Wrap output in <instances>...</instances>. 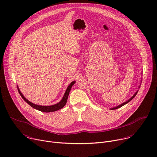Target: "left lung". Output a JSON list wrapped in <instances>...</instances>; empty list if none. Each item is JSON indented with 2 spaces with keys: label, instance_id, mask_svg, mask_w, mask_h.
I'll use <instances>...</instances> for the list:
<instances>
[{
  "label": "left lung",
  "instance_id": "8db88e82",
  "mask_svg": "<svg viewBox=\"0 0 157 157\" xmlns=\"http://www.w3.org/2000/svg\"><path fill=\"white\" fill-rule=\"evenodd\" d=\"M141 84V83H140ZM140 86L138 87V88H140ZM138 90H137L136 92H135V93L129 99H128V100H127L126 101H125V102H123V103H121V104H120V105H119L118 106H115V107H113V108H110V109L111 110H113V109H118V108H120V107H121V106H124V105H125L126 104H127L128 102H130L132 99H133L134 98H135V96L136 95V94H137V93H138Z\"/></svg>",
  "mask_w": 157,
  "mask_h": 157
}]
</instances>
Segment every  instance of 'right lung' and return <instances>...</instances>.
I'll return each instance as SVG.
<instances>
[{"label": "right lung", "mask_w": 157, "mask_h": 157, "mask_svg": "<svg viewBox=\"0 0 157 157\" xmlns=\"http://www.w3.org/2000/svg\"><path fill=\"white\" fill-rule=\"evenodd\" d=\"M76 82V81H72L71 82L69 86H67L66 91H65V93L62 98L61 100L58 103H56L55 105H51V106H42V105H36L34 103H33L32 102L29 101L28 99H27L24 96V95L22 94V93L21 92L18 86H17V90H18V91L20 94V95L21 96V97L22 98V99H24V100L27 103L29 104L31 107H33V108L37 109V110H39V111H42V112H46V113H49V112H53V111H58L61 108H63L65 105L67 103V98H68V96H69V92L71 90V88H72V86L74 85V84Z\"/></svg>", "instance_id": "1"}]
</instances>
